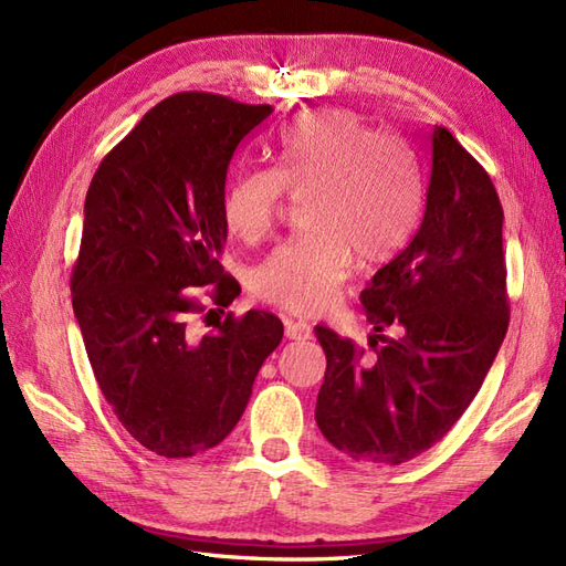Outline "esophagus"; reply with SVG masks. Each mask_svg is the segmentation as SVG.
<instances>
[{
    "label": "esophagus",
    "instance_id": "obj_1",
    "mask_svg": "<svg viewBox=\"0 0 566 566\" xmlns=\"http://www.w3.org/2000/svg\"><path fill=\"white\" fill-rule=\"evenodd\" d=\"M284 335L290 340H308L311 326L302 318H284Z\"/></svg>",
    "mask_w": 566,
    "mask_h": 566
}]
</instances>
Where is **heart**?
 I'll return each instance as SVG.
<instances>
[{
    "instance_id": "1",
    "label": "heart",
    "mask_w": 566,
    "mask_h": 566,
    "mask_svg": "<svg viewBox=\"0 0 566 566\" xmlns=\"http://www.w3.org/2000/svg\"><path fill=\"white\" fill-rule=\"evenodd\" d=\"M272 153L274 170H248L228 182L223 223L245 243H260L272 233L284 189L304 196L298 223L306 231L258 264L252 292L292 314H321L338 296L353 258L371 268L411 240L420 179L399 143L340 109L286 124Z\"/></svg>"
}]
</instances>
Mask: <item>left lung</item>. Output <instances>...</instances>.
<instances>
[{
    "label": "left lung",
    "mask_w": 566,
    "mask_h": 566,
    "mask_svg": "<svg viewBox=\"0 0 566 566\" xmlns=\"http://www.w3.org/2000/svg\"><path fill=\"white\" fill-rule=\"evenodd\" d=\"M426 213L413 240L371 276L359 302L375 357L326 326L316 423L355 462L401 464L432 448L482 389L509 331L503 209L491 177L436 126Z\"/></svg>",
    "instance_id": "left-lung-1"
}]
</instances>
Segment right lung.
<instances>
[{"mask_svg":"<svg viewBox=\"0 0 566 566\" xmlns=\"http://www.w3.org/2000/svg\"><path fill=\"white\" fill-rule=\"evenodd\" d=\"M270 114V104L172 94L106 155L84 199L70 284L84 350L118 423L170 460L235 428L284 335L268 311L189 333L203 311L191 290L213 284L219 306L240 294L221 268V199L233 153Z\"/></svg>","mask_w":566,"mask_h":566,"instance_id":"right-lung-1","label":"right lung"}]
</instances>
